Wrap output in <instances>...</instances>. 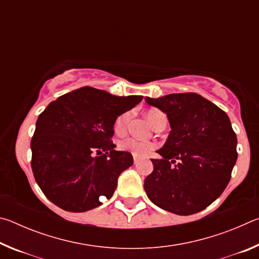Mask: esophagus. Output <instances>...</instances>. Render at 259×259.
<instances>
[{"label": "esophagus", "instance_id": "1", "mask_svg": "<svg viewBox=\"0 0 259 259\" xmlns=\"http://www.w3.org/2000/svg\"><path fill=\"white\" fill-rule=\"evenodd\" d=\"M139 161H140V157H138V156H134V163H135V164H137Z\"/></svg>", "mask_w": 259, "mask_h": 259}]
</instances>
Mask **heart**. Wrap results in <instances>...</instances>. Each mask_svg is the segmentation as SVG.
Instances as JSON below:
<instances>
[{"label": "heart", "mask_w": 259, "mask_h": 259, "mask_svg": "<svg viewBox=\"0 0 259 259\" xmlns=\"http://www.w3.org/2000/svg\"><path fill=\"white\" fill-rule=\"evenodd\" d=\"M145 117L147 121L152 124L153 128L156 124H159L162 121H166L165 115L162 112L157 111V109H148L145 112ZM128 121H129V114H122L121 116L117 117L114 124V131L116 135H123L126 128H128ZM120 151L129 152L134 156H146L148 153L152 152L156 147L155 143L148 142V140H140L134 137H126L121 139L119 144H117Z\"/></svg>", "instance_id": "b5f03b06"}]
</instances>
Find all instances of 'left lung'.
Segmentation results:
<instances>
[{"mask_svg":"<svg viewBox=\"0 0 259 259\" xmlns=\"http://www.w3.org/2000/svg\"><path fill=\"white\" fill-rule=\"evenodd\" d=\"M145 102L166 114L170 134L153 159L144 188L153 203L187 216L211 204L227 186L238 159L236 135L223 109L193 93Z\"/></svg>","mask_w":259,"mask_h":259,"instance_id":"obj_1","label":"left lung"}]
</instances>
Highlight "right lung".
I'll use <instances>...</instances> for the list:
<instances>
[{
    "instance_id": "obj_1",
    "label": "right lung",
    "mask_w": 259,
    "mask_h": 259,
    "mask_svg": "<svg viewBox=\"0 0 259 259\" xmlns=\"http://www.w3.org/2000/svg\"><path fill=\"white\" fill-rule=\"evenodd\" d=\"M143 96L119 97L83 87L48 105L30 142L32 170L52 203L71 212L111 199L122 171L133 165L129 152L114 150V124Z\"/></svg>"
}]
</instances>
